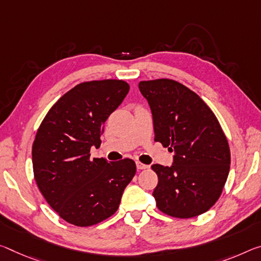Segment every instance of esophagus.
Masks as SVG:
<instances>
[{
  "label": "esophagus",
  "instance_id": "1",
  "mask_svg": "<svg viewBox=\"0 0 261 261\" xmlns=\"http://www.w3.org/2000/svg\"><path fill=\"white\" fill-rule=\"evenodd\" d=\"M136 165H137V168H138V169H145V168H148V165H145V164L140 163V161H136Z\"/></svg>",
  "mask_w": 261,
  "mask_h": 261
}]
</instances>
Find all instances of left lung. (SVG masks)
<instances>
[{
  "label": "left lung",
  "mask_w": 261,
  "mask_h": 261,
  "mask_svg": "<svg viewBox=\"0 0 261 261\" xmlns=\"http://www.w3.org/2000/svg\"><path fill=\"white\" fill-rule=\"evenodd\" d=\"M152 111L154 140L174 152L171 167L152 165L160 212L176 218L203 214L220 198L230 171V148L216 116L196 93L169 79L140 81Z\"/></svg>",
  "instance_id": "left-lung-1"
}]
</instances>
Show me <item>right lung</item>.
Instances as JSON below:
<instances>
[{
    "instance_id": "obj_1",
    "label": "right lung",
    "mask_w": 261,
    "mask_h": 261,
    "mask_svg": "<svg viewBox=\"0 0 261 261\" xmlns=\"http://www.w3.org/2000/svg\"><path fill=\"white\" fill-rule=\"evenodd\" d=\"M123 80L82 82L58 100L37 131L32 165L37 186L66 222L90 226L117 212L136 174L131 159H90L101 145L103 124L129 93Z\"/></svg>"
}]
</instances>
